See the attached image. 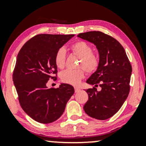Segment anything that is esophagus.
Segmentation results:
<instances>
[{
  "mask_svg": "<svg viewBox=\"0 0 146 146\" xmlns=\"http://www.w3.org/2000/svg\"><path fill=\"white\" fill-rule=\"evenodd\" d=\"M74 90H75V92L77 93V92H78L80 91V89L79 88L75 87V88H74Z\"/></svg>",
  "mask_w": 146,
  "mask_h": 146,
  "instance_id": "34e87169",
  "label": "esophagus"
}]
</instances>
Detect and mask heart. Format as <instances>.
Listing matches in <instances>:
<instances>
[{"instance_id":"heart-1","label":"heart","mask_w":146,"mask_h":146,"mask_svg":"<svg viewBox=\"0 0 146 146\" xmlns=\"http://www.w3.org/2000/svg\"><path fill=\"white\" fill-rule=\"evenodd\" d=\"M70 48L75 54L80 58L78 67H82L88 73L95 72L100 66V58L97 55L94 54L93 48L84 41H77L71 46ZM56 65L59 68H63L65 66L66 52L61 48L58 50L54 56ZM84 77V71L82 69L67 70L61 74V80L63 82L71 85H78Z\"/></svg>"}]
</instances>
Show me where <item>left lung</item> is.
I'll list each match as a JSON object with an SVG mask.
<instances>
[{"label":"left lung","mask_w":146,"mask_h":146,"mask_svg":"<svg viewBox=\"0 0 146 146\" xmlns=\"http://www.w3.org/2000/svg\"><path fill=\"white\" fill-rule=\"evenodd\" d=\"M78 36L93 43L98 50L100 66L87 80L93 88L86 90L88 100L85 112L93 118L104 120L120 109L128 96L132 68L124 48L117 40L100 31L80 33ZM99 85L100 91L97 90Z\"/></svg>","instance_id":"obj_1"}]
</instances>
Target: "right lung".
<instances>
[{
	"label": "right lung",
	"instance_id": "add662e5",
	"mask_svg": "<svg viewBox=\"0 0 146 146\" xmlns=\"http://www.w3.org/2000/svg\"><path fill=\"white\" fill-rule=\"evenodd\" d=\"M74 35L41 34L26 42L18 54L13 79L23 110L34 120L49 123L59 118L74 93L72 86L61 84L48 88L49 79L56 78L54 56Z\"/></svg>",
	"mask_w": 146,
	"mask_h": 146
}]
</instances>
